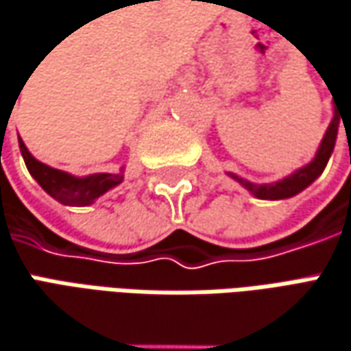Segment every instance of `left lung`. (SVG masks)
<instances>
[{"label":"left lung","instance_id":"8db88e82","mask_svg":"<svg viewBox=\"0 0 351 351\" xmlns=\"http://www.w3.org/2000/svg\"><path fill=\"white\" fill-rule=\"evenodd\" d=\"M340 117H342V114H338V108H334V117H332V121L328 125V130L324 133V137H322V141H320V145L316 149V155L313 157V160L306 162L304 167L297 169L295 173H291L289 176L281 178V180L257 184V182H252V180H247L243 176L234 175V173H228V176H232L250 194H253L255 198H261V200H282V198L297 196L298 192H302L306 186H311L314 180L322 175V171L326 169L328 159H330V155L334 151V145H336V139H338Z\"/></svg>","mask_w":351,"mask_h":351}]
</instances>
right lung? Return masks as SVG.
<instances>
[{"mask_svg": "<svg viewBox=\"0 0 351 351\" xmlns=\"http://www.w3.org/2000/svg\"><path fill=\"white\" fill-rule=\"evenodd\" d=\"M19 149H21L29 173L40 184V189L64 206L94 204L101 194H106L123 182V167L119 169V173H94L88 176H74L35 159L25 147L21 137H19Z\"/></svg>", "mask_w": 351, "mask_h": 351, "instance_id": "right-lung-1", "label": "right lung"}]
</instances>
